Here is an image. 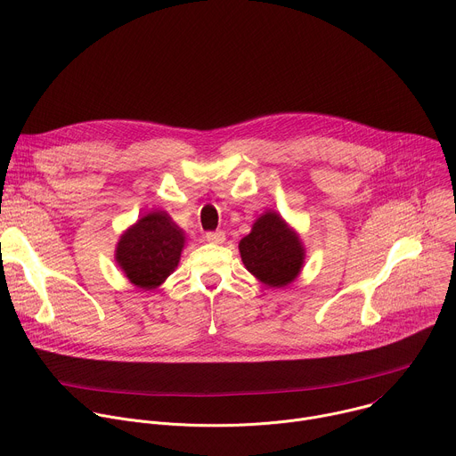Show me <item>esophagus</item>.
Wrapping results in <instances>:
<instances>
[{"mask_svg": "<svg viewBox=\"0 0 456 456\" xmlns=\"http://www.w3.org/2000/svg\"><path fill=\"white\" fill-rule=\"evenodd\" d=\"M206 240L209 243H215V245H220L225 241V232L224 231H215V232H208L206 234Z\"/></svg>", "mask_w": 456, "mask_h": 456, "instance_id": "esophagus-1", "label": "esophagus"}]
</instances>
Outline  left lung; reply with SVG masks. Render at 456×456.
Wrapping results in <instances>:
<instances>
[{"instance_id":"left-lung-1","label":"left lung","mask_w":456,"mask_h":456,"mask_svg":"<svg viewBox=\"0 0 456 456\" xmlns=\"http://www.w3.org/2000/svg\"><path fill=\"white\" fill-rule=\"evenodd\" d=\"M240 256L245 269L265 287L283 289L290 285L305 265V245L283 216L273 209L252 224L240 240Z\"/></svg>"}]
</instances>
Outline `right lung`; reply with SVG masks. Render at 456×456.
Masks as SVG:
<instances>
[{"instance_id":"1","label":"right lung","mask_w":456,"mask_h":456,"mask_svg":"<svg viewBox=\"0 0 456 456\" xmlns=\"http://www.w3.org/2000/svg\"><path fill=\"white\" fill-rule=\"evenodd\" d=\"M183 245V229L166 211L153 209L120 234L115 262L129 283L155 290L178 267Z\"/></svg>"}]
</instances>
